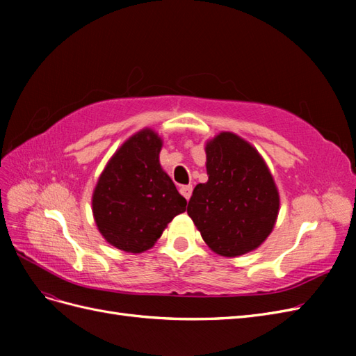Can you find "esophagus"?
<instances>
[{"label":"esophagus","instance_id":"esophagus-1","mask_svg":"<svg viewBox=\"0 0 356 356\" xmlns=\"http://www.w3.org/2000/svg\"><path fill=\"white\" fill-rule=\"evenodd\" d=\"M179 191H181L182 196H184L187 200H190L191 193H193V186H181Z\"/></svg>","mask_w":356,"mask_h":356}]
</instances>
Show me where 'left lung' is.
<instances>
[{"label": "left lung", "instance_id": "obj_1", "mask_svg": "<svg viewBox=\"0 0 356 356\" xmlns=\"http://www.w3.org/2000/svg\"><path fill=\"white\" fill-rule=\"evenodd\" d=\"M208 182L193 190L187 212L203 241L222 257H238L270 234L279 195L257 149L238 135L222 132L207 144Z\"/></svg>", "mask_w": 356, "mask_h": 356}]
</instances>
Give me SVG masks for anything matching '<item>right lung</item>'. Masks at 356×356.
Returning <instances> with one entry per match:
<instances>
[{
  "instance_id": "add662e5",
  "label": "right lung",
  "mask_w": 356,
  "mask_h": 356,
  "mask_svg": "<svg viewBox=\"0 0 356 356\" xmlns=\"http://www.w3.org/2000/svg\"><path fill=\"white\" fill-rule=\"evenodd\" d=\"M161 139L138 132L118 148L93 191V217L101 234L126 252L152 248L187 200L159 163Z\"/></svg>"
}]
</instances>
